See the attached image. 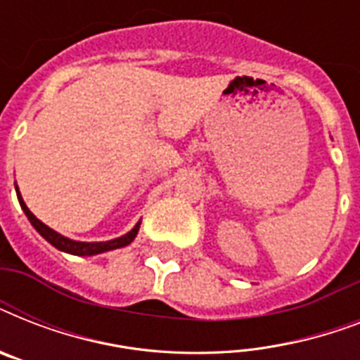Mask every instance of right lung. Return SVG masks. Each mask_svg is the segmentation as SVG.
I'll use <instances>...</instances> for the list:
<instances>
[{"mask_svg":"<svg viewBox=\"0 0 360 360\" xmlns=\"http://www.w3.org/2000/svg\"><path fill=\"white\" fill-rule=\"evenodd\" d=\"M14 188H16V196H18L20 207H22V211L25 213V217H27V220L31 222V226H33V228H35V230L39 231V233H41L48 243H50V245L56 246L58 250L72 254V256H95V254H103V252L115 250V248H123V246L130 245V243L134 240V237L138 236V230H140L141 220H138L134 228H132L129 233H124V236L117 237V239L98 240V243H86V240L69 239V237L61 236V233H58V231L52 230V228H48L44 222H41V220L37 219L35 214L31 213L30 209H27V205H25L24 198H22V194H20L18 191V186L14 185Z\"/></svg>","mask_w":360,"mask_h":360,"instance_id":"obj_1","label":"right lung"}]
</instances>
